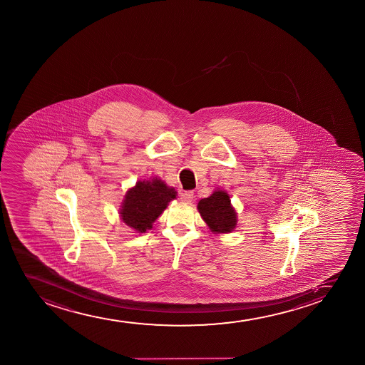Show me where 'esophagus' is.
Listing matches in <instances>:
<instances>
[{
    "mask_svg": "<svg viewBox=\"0 0 365 365\" xmlns=\"http://www.w3.org/2000/svg\"><path fill=\"white\" fill-rule=\"evenodd\" d=\"M193 197V192L192 191H185V192L181 193L180 195V200L182 202H185V203H190V202H192Z\"/></svg>",
    "mask_w": 365,
    "mask_h": 365,
    "instance_id": "34e87169",
    "label": "esophagus"
}]
</instances>
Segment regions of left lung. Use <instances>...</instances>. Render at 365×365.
<instances>
[{
	"instance_id": "1",
	"label": "left lung",
	"mask_w": 365,
	"mask_h": 365,
	"mask_svg": "<svg viewBox=\"0 0 365 365\" xmlns=\"http://www.w3.org/2000/svg\"><path fill=\"white\" fill-rule=\"evenodd\" d=\"M197 210L214 234H229L237 224V214L231 205L230 196L222 190H215L210 197L202 198Z\"/></svg>"
}]
</instances>
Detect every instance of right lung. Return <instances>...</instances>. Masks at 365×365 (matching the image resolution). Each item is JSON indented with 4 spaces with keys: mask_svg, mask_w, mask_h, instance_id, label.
Segmentation results:
<instances>
[{
    "mask_svg": "<svg viewBox=\"0 0 365 365\" xmlns=\"http://www.w3.org/2000/svg\"><path fill=\"white\" fill-rule=\"evenodd\" d=\"M174 198H176L175 189L167 186L158 178L138 181L134 187L126 191L120 208V218L128 227L143 234L152 229L155 219Z\"/></svg>",
    "mask_w": 365,
    "mask_h": 365,
    "instance_id": "right-lung-1",
    "label": "right lung"
}]
</instances>
